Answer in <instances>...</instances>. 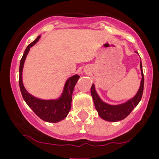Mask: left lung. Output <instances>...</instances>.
<instances>
[{"label": "left lung", "mask_w": 159, "mask_h": 159, "mask_svg": "<svg viewBox=\"0 0 159 159\" xmlns=\"http://www.w3.org/2000/svg\"><path fill=\"white\" fill-rule=\"evenodd\" d=\"M135 53L138 52H135ZM140 72H141L142 78L141 81H140L139 89H138V92H137L134 97L130 98V99L128 100L127 102L124 103L119 104V105H110V104L105 102L99 97L97 92H96V88H95L94 84H93L90 89L91 96H92L93 99V102L96 111H98V114L102 119L108 122L120 121V120L125 119L127 116H129V114H130L133 109L138 105L140 99H141L143 92L144 78L141 61H140Z\"/></svg>", "instance_id": "1"}]
</instances>
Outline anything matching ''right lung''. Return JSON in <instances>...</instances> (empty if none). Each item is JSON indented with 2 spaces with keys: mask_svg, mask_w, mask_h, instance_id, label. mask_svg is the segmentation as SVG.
Masks as SVG:
<instances>
[{
  "mask_svg": "<svg viewBox=\"0 0 159 159\" xmlns=\"http://www.w3.org/2000/svg\"><path fill=\"white\" fill-rule=\"evenodd\" d=\"M40 36L32 42L30 45H27L24 54L20 61L19 66V87L21 95L25 102L32 109L38 116L48 123H58L64 120L68 115L72 106V93L74 87L79 79L80 76L75 75L69 78L66 81L63 87V93L59 98L55 99H42L36 98L33 95L30 94L25 89L22 81V71L25 59L28 54L30 48L39 41Z\"/></svg>",
  "mask_w": 159,
  "mask_h": 159,
  "instance_id": "right-lung-1",
  "label": "right lung"
}]
</instances>
